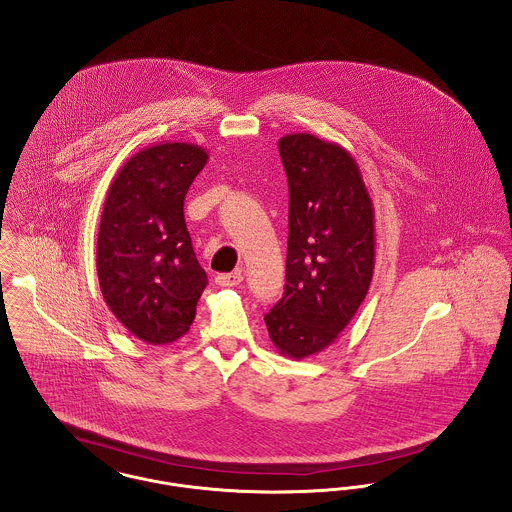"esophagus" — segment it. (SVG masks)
I'll return each instance as SVG.
<instances>
[{
	"label": "esophagus",
	"mask_w": 512,
	"mask_h": 512,
	"mask_svg": "<svg viewBox=\"0 0 512 512\" xmlns=\"http://www.w3.org/2000/svg\"><path fill=\"white\" fill-rule=\"evenodd\" d=\"M214 280H216V284L222 286V288H232V286L241 284L243 276H241V272H228V274H218Z\"/></svg>",
	"instance_id": "obj_1"
}]
</instances>
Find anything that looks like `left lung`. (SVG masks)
I'll list each match as a JSON object with an SVG mask.
<instances>
[{"mask_svg": "<svg viewBox=\"0 0 512 512\" xmlns=\"http://www.w3.org/2000/svg\"><path fill=\"white\" fill-rule=\"evenodd\" d=\"M278 151L290 191L286 284L265 323L280 354L303 360L331 346L365 300L375 267L373 205L340 145L294 133Z\"/></svg>", "mask_w": 512, "mask_h": 512, "instance_id": "8db88e82", "label": "left lung"}]
</instances>
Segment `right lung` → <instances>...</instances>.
<instances>
[{
	"label": "right lung",
	"instance_id": "add662e5",
	"mask_svg": "<svg viewBox=\"0 0 512 512\" xmlns=\"http://www.w3.org/2000/svg\"><path fill=\"white\" fill-rule=\"evenodd\" d=\"M209 154L160 143L131 156L112 181L98 228L96 271L121 325L152 346L189 331L209 284L183 218L189 185Z\"/></svg>",
	"mask_w": 512,
	"mask_h": 512
}]
</instances>
